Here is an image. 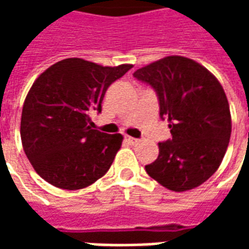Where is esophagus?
I'll use <instances>...</instances> for the list:
<instances>
[{
  "label": "esophagus",
  "instance_id": "34e87169",
  "mask_svg": "<svg viewBox=\"0 0 249 249\" xmlns=\"http://www.w3.org/2000/svg\"><path fill=\"white\" fill-rule=\"evenodd\" d=\"M125 141H126V142H129L130 145H133V144H137V142H139L137 139H135V137H130V136H126V137H125Z\"/></svg>",
  "mask_w": 249,
  "mask_h": 249
}]
</instances>
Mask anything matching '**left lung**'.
Wrapping results in <instances>:
<instances>
[{
	"instance_id": "1",
	"label": "left lung",
	"mask_w": 249,
	"mask_h": 249,
	"mask_svg": "<svg viewBox=\"0 0 249 249\" xmlns=\"http://www.w3.org/2000/svg\"><path fill=\"white\" fill-rule=\"evenodd\" d=\"M151 85L160 117L169 121L171 140L159 142V157L146 173L162 187L184 192L201 185L223 161L230 144L231 112L224 89L203 65L168 56L133 73Z\"/></svg>"
}]
</instances>
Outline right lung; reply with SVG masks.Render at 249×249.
Returning <instances> with one entry per match:
<instances>
[{
	"mask_svg": "<svg viewBox=\"0 0 249 249\" xmlns=\"http://www.w3.org/2000/svg\"><path fill=\"white\" fill-rule=\"evenodd\" d=\"M132 66L65 58L33 82L22 108L21 141L30 164L45 181L73 191L108 172L123 136L92 129L89 116L101 112L107 89Z\"/></svg>",
	"mask_w": 249,
	"mask_h": 249,
	"instance_id": "add662e5",
	"label": "right lung"
}]
</instances>
